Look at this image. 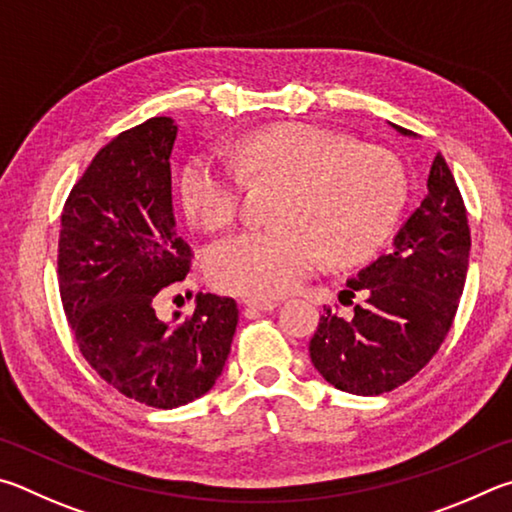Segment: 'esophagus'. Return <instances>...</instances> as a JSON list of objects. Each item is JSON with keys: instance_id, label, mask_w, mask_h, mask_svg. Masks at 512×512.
Listing matches in <instances>:
<instances>
[{"instance_id": "esophagus-1", "label": "esophagus", "mask_w": 512, "mask_h": 512, "mask_svg": "<svg viewBox=\"0 0 512 512\" xmlns=\"http://www.w3.org/2000/svg\"><path fill=\"white\" fill-rule=\"evenodd\" d=\"M242 303H245L249 310H274L276 306H279L274 299H254V297H249Z\"/></svg>"}]
</instances>
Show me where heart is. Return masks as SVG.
<instances>
[{
    "instance_id": "obj_1",
    "label": "heart",
    "mask_w": 512,
    "mask_h": 512,
    "mask_svg": "<svg viewBox=\"0 0 512 512\" xmlns=\"http://www.w3.org/2000/svg\"><path fill=\"white\" fill-rule=\"evenodd\" d=\"M227 161L197 157L182 177L184 209L202 229H220L240 209L242 175L276 177L279 222L215 242L206 276L242 297H281L308 279L321 256L351 265L389 238L407 195L400 161L389 150L351 143L310 123H283L233 143Z\"/></svg>"
}]
</instances>
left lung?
I'll return each mask as SVG.
<instances>
[{"instance_id":"obj_1","label":"left lung","mask_w":512,"mask_h":512,"mask_svg":"<svg viewBox=\"0 0 512 512\" xmlns=\"http://www.w3.org/2000/svg\"><path fill=\"white\" fill-rule=\"evenodd\" d=\"M470 245L461 191L438 152L425 200L402 224L391 251L346 283L339 301L353 306V315L324 306L308 346L321 378L355 396H380L425 369L454 324Z\"/></svg>"}]
</instances>
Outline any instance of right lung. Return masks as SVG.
<instances>
[{
  "mask_svg": "<svg viewBox=\"0 0 512 512\" xmlns=\"http://www.w3.org/2000/svg\"><path fill=\"white\" fill-rule=\"evenodd\" d=\"M168 116L98 150L60 215L58 288L87 364L125 398L175 409L220 378L238 326L231 297L200 294L193 315L164 319L159 301L184 281L193 249L177 231Z\"/></svg>",
  "mask_w": 512,
  "mask_h": 512,
  "instance_id": "1",
  "label": "right lung"
}]
</instances>
